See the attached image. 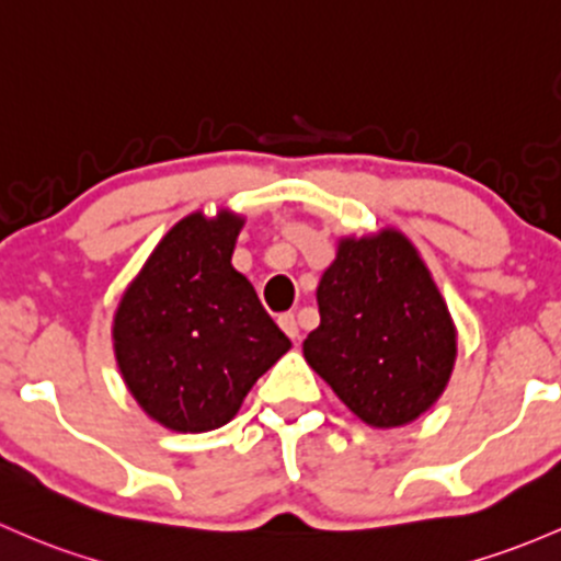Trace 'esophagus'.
<instances>
[{
  "label": "esophagus",
  "mask_w": 561,
  "mask_h": 561,
  "mask_svg": "<svg viewBox=\"0 0 561 561\" xmlns=\"http://www.w3.org/2000/svg\"><path fill=\"white\" fill-rule=\"evenodd\" d=\"M279 328L285 330V333L290 335L293 341H298V339H300V328H298V320H296V314H290V311H287V314H282V317H279Z\"/></svg>",
  "instance_id": "1"
}]
</instances>
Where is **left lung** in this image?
<instances>
[{
    "label": "left lung",
    "instance_id": "1",
    "mask_svg": "<svg viewBox=\"0 0 561 561\" xmlns=\"http://www.w3.org/2000/svg\"><path fill=\"white\" fill-rule=\"evenodd\" d=\"M320 328L306 363L363 422H414L449 381L457 335L430 271L405 236L344 239L322 274Z\"/></svg>",
    "mask_w": 561,
    "mask_h": 561
}]
</instances>
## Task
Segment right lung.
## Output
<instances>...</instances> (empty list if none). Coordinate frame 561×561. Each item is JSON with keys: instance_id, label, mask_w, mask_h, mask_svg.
Listing matches in <instances>:
<instances>
[{"instance_id": "add662e5", "label": "right lung", "mask_w": 561, "mask_h": 561, "mask_svg": "<svg viewBox=\"0 0 561 561\" xmlns=\"http://www.w3.org/2000/svg\"><path fill=\"white\" fill-rule=\"evenodd\" d=\"M241 220L185 217L161 239L115 314V355L137 403L163 427L231 422L287 350L255 287L231 265Z\"/></svg>"}]
</instances>
